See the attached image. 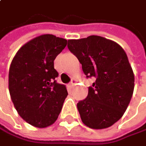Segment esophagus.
Returning <instances> with one entry per match:
<instances>
[{"label":"esophagus","instance_id":"1","mask_svg":"<svg viewBox=\"0 0 146 146\" xmlns=\"http://www.w3.org/2000/svg\"><path fill=\"white\" fill-rule=\"evenodd\" d=\"M75 82H76V80H72V81L70 82L69 86H74V85L75 84Z\"/></svg>","mask_w":146,"mask_h":146}]
</instances>
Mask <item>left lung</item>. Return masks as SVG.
<instances>
[{"instance_id": "8db88e82", "label": "left lung", "mask_w": 146, "mask_h": 146, "mask_svg": "<svg viewBox=\"0 0 146 146\" xmlns=\"http://www.w3.org/2000/svg\"><path fill=\"white\" fill-rule=\"evenodd\" d=\"M68 49L96 81L86 99L77 104L83 123L93 129L111 127L126 111L134 89V74L124 49L99 36L68 40Z\"/></svg>"}]
</instances>
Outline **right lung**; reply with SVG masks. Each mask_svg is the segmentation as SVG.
<instances>
[{
    "mask_svg": "<svg viewBox=\"0 0 146 146\" xmlns=\"http://www.w3.org/2000/svg\"><path fill=\"white\" fill-rule=\"evenodd\" d=\"M67 41L54 35L36 36L23 45L13 57L8 75V88L13 105L26 122L46 127L58 118L67 91L58 84L54 67L55 57Z\"/></svg>",
    "mask_w": 146,
    "mask_h": 146,
    "instance_id": "1",
    "label": "right lung"
}]
</instances>
